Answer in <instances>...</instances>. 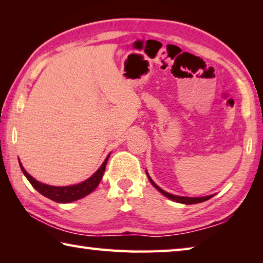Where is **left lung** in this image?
<instances>
[{
    "instance_id": "left-lung-1",
    "label": "left lung",
    "mask_w": 263,
    "mask_h": 263,
    "mask_svg": "<svg viewBox=\"0 0 263 263\" xmlns=\"http://www.w3.org/2000/svg\"><path fill=\"white\" fill-rule=\"evenodd\" d=\"M148 176V174H147ZM148 180L151 181V183H152L155 188H157L160 193L163 194L166 197H168L169 199H173V201H175L177 203H183V204H196V203H201V202H204V201H208L209 198L213 197V196H205V197H182V196H175V195H172L167 193V191L162 190L161 188H159V186L154 183V182L152 181V179L148 176Z\"/></svg>"
}]
</instances>
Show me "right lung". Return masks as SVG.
Wrapping results in <instances>:
<instances>
[{"label": "right lung", "instance_id": "1", "mask_svg": "<svg viewBox=\"0 0 263 263\" xmlns=\"http://www.w3.org/2000/svg\"><path fill=\"white\" fill-rule=\"evenodd\" d=\"M109 157L110 154L106 157L104 162L102 163V166L99 168V171H97L91 177H89L88 180L82 182V183L69 185V186H53V185L41 183V182L34 180L32 176H30L28 173L25 172V169L22 167V163H20V166H21L22 172H23V174L26 176V179L29 180L30 183L32 184L33 188L37 190L39 194H42L43 196H45V197L50 198L52 201L58 202V203H69L84 197V196L89 195L91 191H94L97 188V185L100 184V181L102 180V176L104 174L105 166H106V162H108Z\"/></svg>", "mask_w": 263, "mask_h": 263}]
</instances>
